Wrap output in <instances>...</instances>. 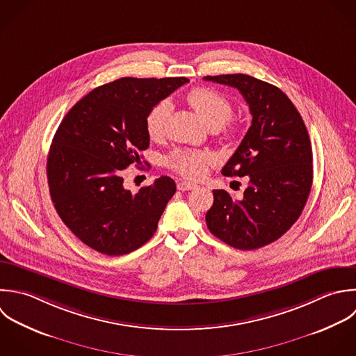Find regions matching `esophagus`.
<instances>
[{
    "instance_id": "obj_1",
    "label": "esophagus",
    "mask_w": 356,
    "mask_h": 356,
    "mask_svg": "<svg viewBox=\"0 0 356 356\" xmlns=\"http://www.w3.org/2000/svg\"><path fill=\"white\" fill-rule=\"evenodd\" d=\"M177 188L181 190V191H190V190L198 188V186H197V184H193V183H190V181H180V183H177Z\"/></svg>"
}]
</instances>
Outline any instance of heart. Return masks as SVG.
I'll return each instance as SVG.
<instances>
[{
  "label": "heart",
  "instance_id": "heart-1",
  "mask_svg": "<svg viewBox=\"0 0 356 356\" xmlns=\"http://www.w3.org/2000/svg\"><path fill=\"white\" fill-rule=\"evenodd\" d=\"M187 101L207 126L211 129L223 126V136L226 138L234 137L236 124L230 119L233 115V105L223 94L208 87H195L187 94ZM170 111L172 104L168 99L158 102L148 111L145 116V130L152 140L163 136ZM212 161V155L205 151L180 149L169 156L168 163L173 170L187 179H200L205 175Z\"/></svg>",
  "mask_w": 356,
  "mask_h": 356
}]
</instances>
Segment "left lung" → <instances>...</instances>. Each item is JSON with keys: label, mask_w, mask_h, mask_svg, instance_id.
Here are the masks:
<instances>
[{"label": "left lung", "mask_w": 356, "mask_h": 356, "mask_svg": "<svg viewBox=\"0 0 356 356\" xmlns=\"http://www.w3.org/2000/svg\"><path fill=\"white\" fill-rule=\"evenodd\" d=\"M237 88L252 123L222 169L225 176H247L241 200L213 190L207 212L209 232L238 250H257L280 238L300 218L312 187V145L291 99L276 86L248 74L205 76Z\"/></svg>", "instance_id": "1"}]
</instances>
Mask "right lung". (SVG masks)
I'll return each mask as SVG.
<instances>
[{
	"instance_id": "1",
	"label": "right lung",
	"mask_w": 356,
	"mask_h": 356,
	"mask_svg": "<svg viewBox=\"0 0 356 356\" xmlns=\"http://www.w3.org/2000/svg\"><path fill=\"white\" fill-rule=\"evenodd\" d=\"M186 83L122 77L90 91L62 119L47 158L49 194L62 222L90 248L124 255L156 232L176 183L161 176L131 194L122 173L149 147L148 111Z\"/></svg>"
}]
</instances>
